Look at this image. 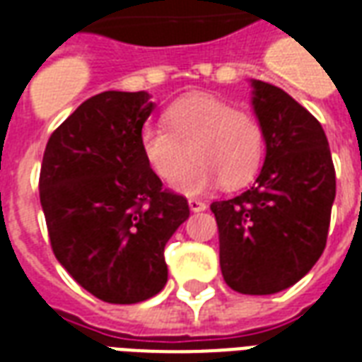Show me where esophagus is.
<instances>
[{"instance_id": "obj_1", "label": "esophagus", "mask_w": 362, "mask_h": 362, "mask_svg": "<svg viewBox=\"0 0 362 362\" xmlns=\"http://www.w3.org/2000/svg\"><path fill=\"white\" fill-rule=\"evenodd\" d=\"M188 205L192 211H205L207 209V204L205 202H202V199H196V197H192V199H188Z\"/></svg>"}]
</instances>
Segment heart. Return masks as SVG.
<instances>
[{"label": "heart", "instance_id": "1", "mask_svg": "<svg viewBox=\"0 0 362 362\" xmlns=\"http://www.w3.org/2000/svg\"><path fill=\"white\" fill-rule=\"evenodd\" d=\"M163 126H145L139 135L143 157L160 180L170 182L187 164L174 188L199 194L219 180L240 188L258 174L266 153V134L256 114L215 95L178 98L163 114Z\"/></svg>", "mask_w": 362, "mask_h": 362}]
</instances>
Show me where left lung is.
Returning a JSON list of instances; mask_svg holds the SVG:
<instances>
[{
  "mask_svg": "<svg viewBox=\"0 0 362 362\" xmlns=\"http://www.w3.org/2000/svg\"><path fill=\"white\" fill-rule=\"evenodd\" d=\"M266 134L256 184L213 202L223 279L243 295H273L310 272L326 248L335 168L320 122L285 90L252 81Z\"/></svg>",
  "mask_w": 362,
  "mask_h": 362,
  "instance_id": "obj_1",
  "label": "left lung"
}]
</instances>
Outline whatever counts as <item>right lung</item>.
Masks as SVG:
<instances>
[{"label": "right lung", "instance_id": "1", "mask_svg": "<svg viewBox=\"0 0 362 362\" xmlns=\"http://www.w3.org/2000/svg\"><path fill=\"white\" fill-rule=\"evenodd\" d=\"M145 90L90 96L54 129L40 166V204L54 256L85 291L135 304L163 291L165 246L189 217L188 199L151 170L139 135Z\"/></svg>", "mask_w": 362, "mask_h": 362}]
</instances>
